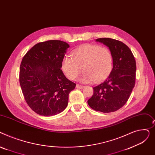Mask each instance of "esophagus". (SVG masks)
I'll use <instances>...</instances> for the list:
<instances>
[{"instance_id": "34e87169", "label": "esophagus", "mask_w": 155, "mask_h": 155, "mask_svg": "<svg viewBox=\"0 0 155 155\" xmlns=\"http://www.w3.org/2000/svg\"><path fill=\"white\" fill-rule=\"evenodd\" d=\"M84 86L79 85V84H77V85H76V88H78V89H83V88H84Z\"/></svg>"}]
</instances>
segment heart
<instances>
[{
    "label": "heart",
    "mask_w": 155,
    "mask_h": 155,
    "mask_svg": "<svg viewBox=\"0 0 155 155\" xmlns=\"http://www.w3.org/2000/svg\"><path fill=\"white\" fill-rule=\"evenodd\" d=\"M113 56L107 48L95 44H84L72 52V58L65 56L62 69L70 79L75 80L83 68L84 71L80 78L82 83H96L104 79L112 70Z\"/></svg>",
    "instance_id": "b5f03b06"
}]
</instances>
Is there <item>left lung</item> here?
<instances>
[{
  "mask_svg": "<svg viewBox=\"0 0 155 155\" xmlns=\"http://www.w3.org/2000/svg\"><path fill=\"white\" fill-rule=\"evenodd\" d=\"M106 45L113 56V69L107 79L94 87L89 106L97 111L114 112L128 101L135 85L136 61L130 48L123 42L111 38L96 40Z\"/></svg>",
  "mask_w": 155,
  "mask_h": 155,
  "instance_id": "8db88e82",
  "label": "left lung"
}]
</instances>
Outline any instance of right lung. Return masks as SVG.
Instances as JSON below:
<instances>
[{
    "mask_svg": "<svg viewBox=\"0 0 155 155\" xmlns=\"http://www.w3.org/2000/svg\"><path fill=\"white\" fill-rule=\"evenodd\" d=\"M69 45L51 40L35 44L24 56L19 82L27 104L37 114L51 116L65 110L76 84L66 78L62 61Z\"/></svg>",
    "mask_w": 155,
    "mask_h": 155,
    "instance_id": "add662e5",
    "label": "right lung"
}]
</instances>
